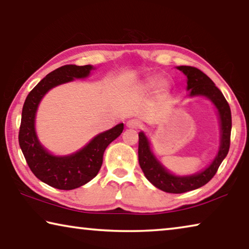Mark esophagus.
I'll return each instance as SVG.
<instances>
[{"mask_svg":"<svg viewBox=\"0 0 249 249\" xmlns=\"http://www.w3.org/2000/svg\"><path fill=\"white\" fill-rule=\"evenodd\" d=\"M126 126H127L128 128H132V129H138L141 127V122L136 120V119H132V120H128L127 123H126Z\"/></svg>","mask_w":249,"mask_h":249,"instance_id":"obj_1","label":"esophagus"}]
</instances>
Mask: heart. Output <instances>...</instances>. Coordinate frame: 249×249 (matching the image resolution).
Returning a JSON list of instances; mask_svg holds the SVG:
<instances>
[{"mask_svg":"<svg viewBox=\"0 0 249 249\" xmlns=\"http://www.w3.org/2000/svg\"><path fill=\"white\" fill-rule=\"evenodd\" d=\"M158 83H160L159 80L153 79V80H150V81H148V83H147V87H148V88H154V87L157 86Z\"/></svg>","mask_w":249,"mask_h":249,"instance_id":"1","label":"heart"}]
</instances>
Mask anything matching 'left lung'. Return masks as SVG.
I'll list each match as a JSON object with an SVG mask.
<instances>
[{
	"instance_id": "1",
	"label": "left lung",
	"mask_w": 249,
	"mask_h": 249,
	"mask_svg": "<svg viewBox=\"0 0 249 249\" xmlns=\"http://www.w3.org/2000/svg\"><path fill=\"white\" fill-rule=\"evenodd\" d=\"M178 69L187 75L190 95H204L215 104L221 120V146L213 162L200 174L189 177H177L168 172L155 158L149 147V142L144 133L138 134V161L142 172L151 183L160 190L169 193H183L195 190L209 182L215 176L218 167L226 157L231 145V114L230 105L222 92L204 72L196 67L180 66Z\"/></svg>"
}]
</instances>
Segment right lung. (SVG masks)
Here are the masks:
<instances>
[{
  "label": "right lung",
  "instance_id": "right-lung-1",
  "mask_svg": "<svg viewBox=\"0 0 249 249\" xmlns=\"http://www.w3.org/2000/svg\"><path fill=\"white\" fill-rule=\"evenodd\" d=\"M90 70V65H66L52 71L29 92L23 107L18 142L29 169L40 181L60 190H72L93 179L102 166L105 148L124 129L123 123L116 125L95 136L78 153L65 157L50 155L39 144L35 133V114L41 98L59 84L88 77Z\"/></svg>",
  "mask_w": 249,
  "mask_h": 249
}]
</instances>
